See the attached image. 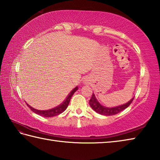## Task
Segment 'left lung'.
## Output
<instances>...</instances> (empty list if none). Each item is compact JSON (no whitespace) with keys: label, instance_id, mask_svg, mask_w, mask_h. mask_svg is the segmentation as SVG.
Wrapping results in <instances>:
<instances>
[{"label":"left lung","instance_id":"8db88e82","mask_svg":"<svg viewBox=\"0 0 160 160\" xmlns=\"http://www.w3.org/2000/svg\"><path fill=\"white\" fill-rule=\"evenodd\" d=\"M133 99H134V97H133L131 100H130L128 103L123 104V105H121L117 107H113V108H107L101 105L98 101H97V99H96L94 94L93 93L92 97H91V99H90L89 103H90V107L92 108L96 112L102 115L111 116L122 112V110L126 109V108H128L130 105V103L132 102Z\"/></svg>","mask_w":160,"mask_h":160}]
</instances>
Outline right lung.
Here are the masks:
<instances>
[{"label": "right lung", "mask_w": 160, "mask_h": 160, "mask_svg": "<svg viewBox=\"0 0 160 160\" xmlns=\"http://www.w3.org/2000/svg\"><path fill=\"white\" fill-rule=\"evenodd\" d=\"M77 90H78V87L74 88L70 92V94H68L67 98L64 100V102L63 103L60 104L59 106L54 108H52V109L48 110H39L34 109V108H32L30 105H28V103H26V104H27V106L30 108L32 112H34V113L37 114V115H41L42 117H54V116L59 115V114L62 113L63 112H64L65 110H66L67 107L68 106V104H69V103H70L71 97H72L74 93Z\"/></svg>", "instance_id": "obj_1"}]
</instances>
